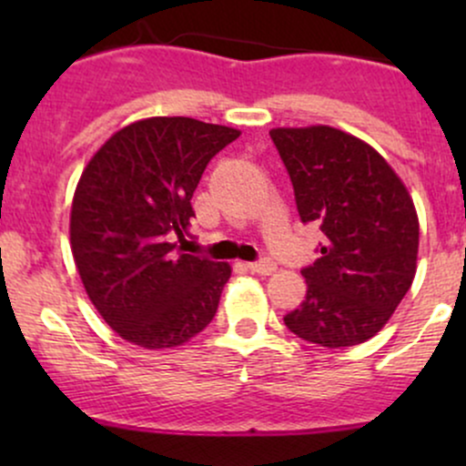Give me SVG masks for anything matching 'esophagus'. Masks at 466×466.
<instances>
[{"label": "esophagus", "instance_id": "34e87169", "mask_svg": "<svg viewBox=\"0 0 466 466\" xmlns=\"http://www.w3.org/2000/svg\"><path fill=\"white\" fill-rule=\"evenodd\" d=\"M249 271H254V274H260V276H269L276 271V263L271 258H260V260H254V263H249Z\"/></svg>", "mask_w": 466, "mask_h": 466}]
</instances>
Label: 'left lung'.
<instances>
[{
    "label": "left lung",
    "instance_id": "obj_1",
    "mask_svg": "<svg viewBox=\"0 0 466 466\" xmlns=\"http://www.w3.org/2000/svg\"><path fill=\"white\" fill-rule=\"evenodd\" d=\"M304 226L324 234L302 267L307 298L285 315L293 335L344 349L370 339L410 291L419 217L403 181L366 142L333 127L271 129Z\"/></svg>",
    "mask_w": 466,
    "mask_h": 466
}]
</instances>
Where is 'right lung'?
Listing matches in <instances>:
<instances>
[{"label":"right lung","instance_id":"obj_1","mask_svg":"<svg viewBox=\"0 0 466 466\" xmlns=\"http://www.w3.org/2000/svg\"><path fill=\"white\" fill-rule=\"evenodd\" d=\"M237 129L148 117L111 136L80 175L69 238L89 300L122 339L170 349L215 318L228 263L184 254L192 192Z\"/></svg>","mask_w":466,"mask_h":466}]
</instances>
